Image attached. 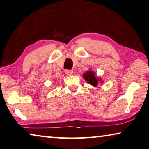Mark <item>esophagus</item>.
<instances>
[{"label": "esophagus", "mask_w": 149, "mask_h": 149, "mask_svg": "<svg viewBox=\"0 0 149 149\" xmlns=\"http://www.w3.org/2000/svg\"><path fill=\"white\" fill-rule=\"evenodd\" d=\"M66 74L68 75V76H70V75H72L73 74V71L71 70H66Z\"/></svg>", "instance_id": "1"}]
</instances>
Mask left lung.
<instances>
[{"label": "left lung", "mask_w": 149, "mask_h": 149, "mask_svg": "<svg viewBox=\"0 0 149 149\" xmlns=\"http://www.w3.org/2000/svg\"><path fill=\"white\" fill-rule=\"evenodd\" d=\"M83 78L85 81L89 83L91 85L95 86V87H97L98 85V83L99 82H103V81L100 79L99 77H96V73L93 71L92 70H89L88 71H86V72L83 73Z\"/></svg>", "instance_id": "1"}]
</instances>
